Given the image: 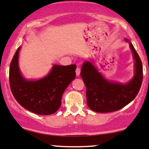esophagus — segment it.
Wrapping results in <instances>:
<instances>
[{"label":"esophagus","mask_w":149,"mask_h":149,"mask_svg":"<svg viewBox=\"0 0 149 149\" xmlns=\"http://www.w3.org/2000/svg\"><path fill=\"white\" fill-rule=\"evenodd\" d=\"M80 72H81L80 68H79V67H77V69H76V75H77V77H79V74H80Z\"/></svg>","instance_id":"obj_1"}]
</instances>
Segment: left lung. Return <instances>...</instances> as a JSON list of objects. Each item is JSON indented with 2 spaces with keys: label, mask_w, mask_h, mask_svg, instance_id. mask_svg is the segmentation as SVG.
Masks as SVG:
<instances>
[{
  "label": "left lung",
  "mask_w": 149,
  "mask_h": 149,
  "mask_svg": "<svg viewBox=\"0 0 149 149\" xmlns=\"http://www.w3.org/2000/svg\"><path fill=\"white\" fill-rule=\"evenodd\" d=\"M129 42L134 61V77L127 83L110 81L99 71L91 59L83 62L81 77L87 87V104L96 113H110L120 110L131 102L141 87L142 64L131 41Z\"/></svg>",
  "instance_id": "obj_1"
}]
</instances>
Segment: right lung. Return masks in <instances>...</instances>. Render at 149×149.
<instances>
[{
	"label": "right lung",
	"mask_w": 149,
	"mask_h": 149,
	"mask_svg": "<svg viewBox=\"0 0 149 149\" xmlns=\"http://www.w3.org/2000/svg\"><path fill=\"white\" fill-rule=\"evenodd\" d=\"M21 46L14 55L9 68L10 87L17 102L24 109L40 115L56 113L62 104L67 87L76 77V65L53 64L46 76L37 79H26L19 66Z\"/></svg>",
	"instance_id": "1"
}]
</instances>
